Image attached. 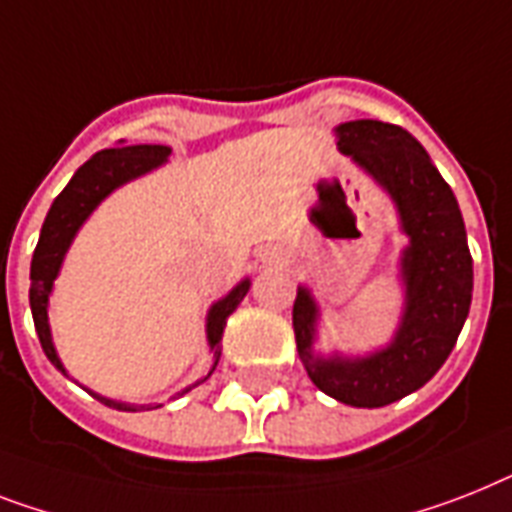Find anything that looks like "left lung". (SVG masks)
Instances as JSON below:
<instances>
[{
    "label": "left lung",
    "instance_id": "left-lung-1",
    "mask_svg": "<svg viewBox=\"0 0 512 512\" xmlns=\"http://www.w3.org/2000/svg\"><path fill=\"white\" fill-rule=\"evenodd\" d=\"M336 147L389 191L410 244L402 252L405 313L392 344L368 357L313 352L318 305L297 289L292 323L299 360L323 394L352 407H384L431 381L458 342L473 294V260L450 184L405 128L381 120L336 126Z\"/></svg>",
    "mask_w": 512,
    "mask_h": 512
}]
</instances>
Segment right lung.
I'll use <instances>...</instances> for the list:
<instances>
[{
    "label": "right lung",
    "instance_id": "add662e5",
    "mask_svg": "<svg viewBox=\"0 0 512 512\" xmlns=\"http://www.w3.org/2000/svg\"><path fill=\"white\" fill-rule=\"evenodd\" d=\"M170 147H162V144H134V147H112L102 149L97 155L86 160L81 168L76 170V176L70 178V184L57 194V199L49 207L47 218H44V226H41L39 244L33 249L31 260V313H33V326H36V334H39L41 350L44 355L52 360V365L57 371H62L68 376V371L62 368L60 357L54 352L52 334H49V294H52V284L57 273H60L62 257L68 252L73 236L78 234V228L83 226V220L94 213V207L102 202V199L115 191L118 186H123L126 181H134V178L144 176L152 168L162 165L168 160ZM249 292V278H244L242 284L234 286L231 292L223 299H218L210 313H207V342H210V350L215 352V363L210 368V373L215 371V365L220 360V339H223V328H226L228 315L234 313L236 305L242 302L244 294ZM207 373V376H210ZM189 392V389H184ZM181 392V394H184ZM94 394V392H91ZM105 405L118 407V410H136L134 405H126V402L107 400V397H99Z\"/></svg>",
    "mask_w": 512,
    "mask_h": 512
}]
</instances>
